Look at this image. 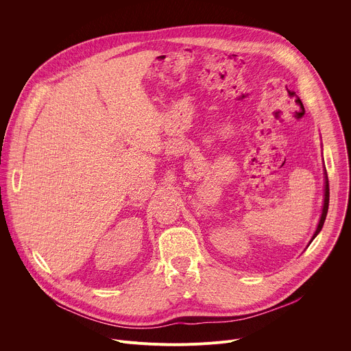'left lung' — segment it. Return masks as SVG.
<instances>
[{"mask_svg":"<svg viewBox=\"0 0 351 351\" xmlns=\"http://www.w3.org/2000/svg\"><path fill=\"white\" fill-rule=\"evenodd\" d=\"M324 179H325V189H324V206H322V213H321V218H319V222H318V226L310 240V243L307 244V247L311 244V241L317 237V234L321 232L322 226H324V222H325V218H326V214H328V207H329V182H328V175H326V169H324Z\"/></svg>","mask_w":351,"mask_h":351,"instance_id":"obj_1","label":"left lung"}]
</instances>
